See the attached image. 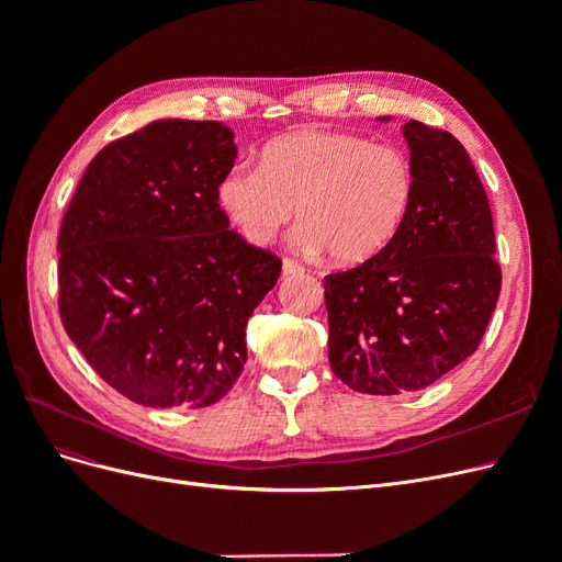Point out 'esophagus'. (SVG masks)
<instances>
[{
  "mask_svg": "<svg viewBox=\"0 0 562 562\" xmlns=\"http://www.w3.org/2000/svg\"><path fill=\"white\" fill-rule=\"evenodd\" d=\"M304 267L291 258H283V274L291 277V274H302Z\"/></svg>",
  "mask_w": 562,
  "mask_h": 562,
  "instance_id": "34e87169",
  "label": "esophagus"
}]
</instances>
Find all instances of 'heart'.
I'll return each mask as SVG.
<instances>
[{
    "label": "heart",
    "instance_id": "b5f03b06",
    "mask_svg": "<svg viewBox=\"0 0 562 562\" xmlns=\"http://www.w3.org/2000/svg\"><path fill=\"white\" fill-rule=\"evenodd\" d=\"M413 192V161L401 147L297 131L267 143L260 166H232L217 182V203L252 246L274 241L297 213L302 250L359 265L394 241Z\"/></svg>",
    "mask_w": 562,
    "mask_h": 562
}]
</instances>
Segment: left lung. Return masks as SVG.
Masks as SVG:
<instances>
[{
    "instance_id": "obj_1",
    "label": "left lung",
    "mask_w": 562,
    "mask_h": 562,
    "mask_svg": "<svg viewBox=\"0 0 562 562\" xmlns=\"http://www.w3.org/2000/svg\"><path fill=\"white\" fill-rule=\"evenodd\" d=\"M415 192L398 234L328 274V359L349 389L394 396L434 384L479 349L502 291L490 201L452 133L411 119Z\"/></svg>"
}]
</instances>
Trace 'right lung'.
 I'll use <instances>...</instances> for the list:
<instances>
[{
	"label": "right lung",
	"mask_w": 562,
	"mask_h": 562,
	"mask_svg": "<svg viewBox=\"0 0 562 562\" xmlns=\"http://www.w3.org/2000/svg\"><path fill=\"white\" fill-rule=\"evenodd\" d=\"M220 122L159 119L103 147L58 236V310L83 359L147 407H206L239 380L246 326L281 260L229 229Z\"/></svg>",
	"instance_id": "obj_1"
}]
</instances>
